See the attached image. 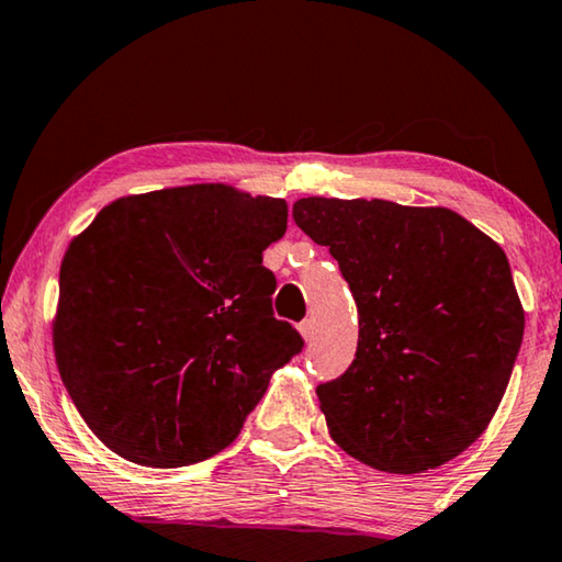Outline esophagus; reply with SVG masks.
I'll use <instances>...</instances> for the list:
<instances>
[{"instance_id":"esophagus-1","label":"esophagus","mask_w":562,"mask_h":562,"mask_svg":"<svg viewBox=\"0 0 562 562\" xmlns=\"http://www.w3.org/2000/svg\"><path fill=\"white\" fill-rule=\"evenodd\" d=\"M300 335L305 337V340H313V335H315V323H313V319H302V323H300Z\"/></svg>"}]
</instances>
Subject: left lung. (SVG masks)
I'll list each match as a JSON object with an SVG mask.
<instances>
[{"mask_svg": "<svg viewBox=\"0 0 562 562\" xmlns=\"http://www.w3.org/2000/svg\"><path fill=\"white\" fill-rule=\"evenodd\" d=\"M292 217L358 302L355 360L317 385L333 440L397 475L458 458L493 420L522 342L503 247L448 207L302 198Z\"/></svg>", "mask_w": 562, "mask_h": 562, "instance_id": "left-lung-1", "label": "left lung"}]
</instances>
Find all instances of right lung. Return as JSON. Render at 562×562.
<instances>
[{"mask_svg": "<svg viewBox=\"0 0 562 562\" xmlns=\"http://www.w3.org/2000/svg\"><path fill=\"white\" fill-rule=\"evenodd\" d=\"M288 202L187 184L106 204L69 243L52 325L61 382L97 438L145 468L217 456L302 337L272 315L262 252Z\"/></svg>", "mask_w": 562, "mask_h": 562, "instance_id": "add662e5", "label": "right lung"}]
</instances>
